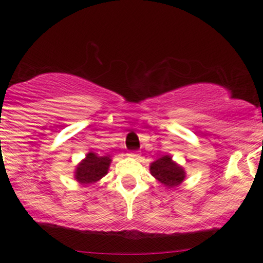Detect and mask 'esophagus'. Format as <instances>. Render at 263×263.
Instances as JSON below:
<instances>
[{
	"mask_svg": "<svg viewBox=\"0 0 263 263\" xmlns=\"http://www.w3.org/2000/svg\"><path fill=\"white\" fill-rule=\"evenodd\" d=\"M127 156H128V157H131V158H137V157L140 156V155H138L137 152H129Z\"/></svg>",
	"mask_w": 263,
	"mask_h": 263,
	"instance_id": "obj_1",
	"label": "esophagus"
}]
</instances>
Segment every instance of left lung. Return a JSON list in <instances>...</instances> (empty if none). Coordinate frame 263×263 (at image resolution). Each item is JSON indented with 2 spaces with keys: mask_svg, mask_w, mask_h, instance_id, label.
Segmentation results:
<instances>
[{
  "mask_svg": "<svg viewBox=\"0 0 263 263\" xmlns=\"http://www.w3.org/2000/svg\"><path fill=\"white\" fill-rule=\"evenodd\" d=\"M149 172L153 177L162 183L165 188L172 189L180 185L185 179L184 168L172 159V156H163L149 165Z\"/></svg>",
  "mask_w": 263,
  "mask_h": 263,
  "instance_id": "1",
  "label": "left lung"
}]
</instances>
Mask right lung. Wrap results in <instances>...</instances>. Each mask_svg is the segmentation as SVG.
<instances>
[{
    "label": "right lung",
    "mask_w": 263,
    "mask_h": 263,
    "mask_svg": "<svg viewBox=\"0 0 263 263\" xmlns=\"http://www.w3.org/2000/svg\"><path fill=\"white\" fill-rule=\"evenodd\" d=\"M111 162L110 156H99L90 151L75 168L74 179L83 185L99 182L107 174Z\"/></svg>",
    "instance_id": "right-lung-1"
}]
</instances>
